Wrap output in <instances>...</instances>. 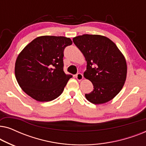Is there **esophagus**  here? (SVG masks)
I'll list each match as a JSON object with an SVG mask.
<instances>
[{"instance_id":"1","label":"esophagus","mask_w":146,"mask_h":146,"mask_svg":"<svg viewBox=\"0 0 146 146\" xmlns=\"http://www.w3.org/2000/svg\"><path fill=\"white\" fill-rule=\"evenodd\" d=\"M76 78L78 80H82L83 79V75L81 73H78L76 75Z\"/></svg>"}]
</instances>
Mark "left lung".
<instances>
[{
  "mask_svg": "<svg viewBox=\"0 0 146 146\" xmlns=\"http://www.w3.org/2000/svg\"><path fill=\"white\" fill-rule=\"evenodd\" d=\"M87 61L84 76L90 80L94 90L86 94L94 104L111 100L122 88L126 78L127 64L117 46L101 35H83L73 38Z\"/></svg>",
  "mask_w": 146,
  "mask_h": 146,
  "instance_id": "8db88e82",
  "label": "left lung"
}]
</instances>
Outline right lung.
I'll return each instance as SVG.
<instances>
[{
  "label": "right lung",
  "mask_w": 146,
  "mask_h": 146,
  "mask_svg": "<svg viewBox=\"0 0 146 146\" xmlns=\"http://www.w3.org/2000/svg\"><path fill=\"white\" fill-rule=\"evenodd\" d=\"M70 38L42 36L34 39L18 56L15 76L26 94L39 102H49L62 93L71 75L64 72V50Z\"/></svg>",
  "instance_id": "right-lung-1"
}]
</instances>
